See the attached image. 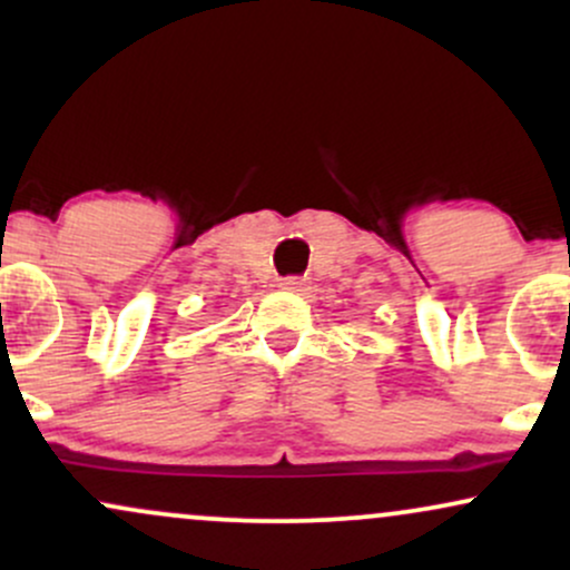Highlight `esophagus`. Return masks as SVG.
I'll return each mask as SVG.
<instances>
[{
	"instance_id": "34e87169",
	"label": "esophagus",
	"mask_w": 570,
	"mask_h": 570,
	"mask_svg": "<svg viewBox=\"0 0 570 570\" xmlns=\"http://www.w3.org/2000/svg\"><path fill=\"white\" fill-rule=\"evenodd\" d=\"M281 289H286V292H294V294H299V292H305V289H307V284H305V278H297V276H286V278H281Z\"/></svg>"
}]
</instances>
